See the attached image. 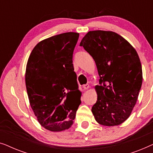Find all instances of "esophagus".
I'll return each mask as SVG.
<instances>
[{"instance_id": "1", "label": "esophagus", "mask_w": 153, "mask_h": 153, "mask_svg": "<svg viewBox=\"0 0 153 153\" xmlns=\"http://www.w3.org/2000/svg\"><path fill=\"white\" fill-rule=\"evenodd\" d=\"M89 85L88 84H85V85H83V89L84 90H88L89 88Z\"/></svg>"}]
</instances>
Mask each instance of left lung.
Segmentation results:
<instances>
[{
	"label": "left lung",
	"mask_w": 153,
	"mask_h": 153,
	"mask_svg": "<svg viewBox=\"0 0 153 153\" xmlns=\"http://www.w3.org/2000/svg\"><path fill=\"white\" fill-rule=\"evenodd\" d=\"M80 46L93 57L100 76L97 100L92 107L96 121L104 126L120 125L130 116L142 85L137 51L112 31H89Z\"/></svg>",
	"instance_id": "8db88e82"
}]
</instances>
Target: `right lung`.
Instances as JSON below:
<instances>
[{
  "label": "right lung",
  "mask_w": 153,
  "mask_h": 153,
  "mask_svg": "<svg viewBox=\"0 0 153 153\" xmlns=\"http://www.w3.org/2000/svg\"><path fill=\"white\" fill-rule=\"evenodd\" d=\"M79 34L69 32L39 42L26 65L29 102L42 126L61 131L72 126L81 104L73 52Z\"/></svg>",
  "instance_id": "1"
}]
</instances>
